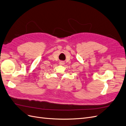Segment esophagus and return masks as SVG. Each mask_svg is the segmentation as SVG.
Returning a JSON list of instances; mask_svg holds the SVG:
<instances>
[{
  "label": "esophagus",
  "mask_w": 126,
  "mask_h": 126,
  "mask_svg": "<svg viewBox=\"0 0 126 126\" xmlns=\"http://www.w3.org/2000/svg\"><path fill=\"white\" fill-rule=\"evenodd\" d=\"M64 64H65V62L64 61H61L60 62V65H64Z\"/></svg>",
  "instance_id": "34e87169"
}]
</instances>
